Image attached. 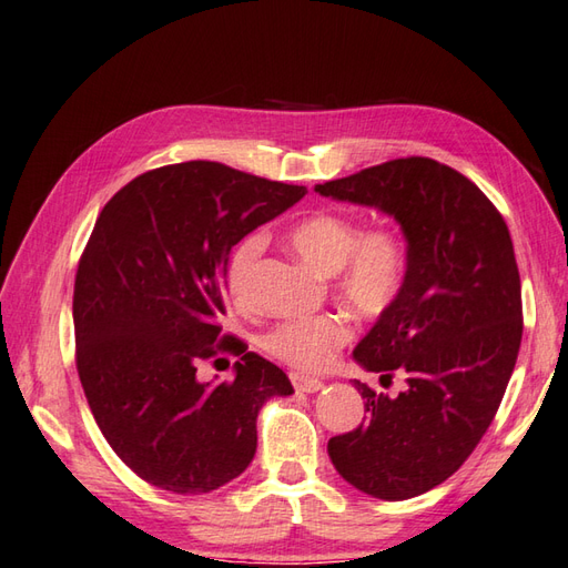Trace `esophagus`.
Segmentation results:
<instances>
[{
    "label": "esophagus",
    "mask_w": 568,
    "mask_h": 568,
    "mask_svg": "<svg viewBox=\"0 0 568 568\" xmlns=\"http://www.w3.org/2000/svg\"><path fill=\"white\" fill-rule=\"evenodd\" d=\"M292 384L301 394H316V390L323 388L321 379H313V376H304V374H292Z\"/></svg>",
    "instance_id": "1"
}]
</instances>
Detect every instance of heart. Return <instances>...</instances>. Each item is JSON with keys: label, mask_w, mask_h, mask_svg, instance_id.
<instances>
[{"label": "heart", "mask_w": 568, "mask_h": 568, "mask_svg": "<svg viewBox=\"0 0 568 568\" xmlns=\"http://www.w3.org/2000/svg\"><path fill=\"white\" fill-rule=\"evenodd\" d=\"M296 255L323 276H335V294L362 318H382L396 304L408 276V252L390 229L359 231L337 213H311L288 233ZM264 237H243L225 264V286L235 301L247 292V276L260 257ZM352 337V325L339 313L288 318L260 335L262 349L296 369L318 372L335 359V352Z\"/></svg>", "instance_id": "obj_1"}]
</instances>
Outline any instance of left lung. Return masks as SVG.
Masks as SVG:
<instances>
[{"instance_id": "obj_1", "label": "left lung", "mask_w": 568, "mask_h": 568, "mask_svg": "<svg viewBox=\"0 0 568 568\" xmlns=\"http://www.w3.org/2000/svg\"><path fill=\"white\" fill-rule=\"evenodd\" d=\"M321 196L369 206L400 225L408 276L398 301L352 357L398 396L355 379L367 420L331 437L337 474L382 500L439 486L488 430L523 339L520 274L508 225L474 182L430 158H400L316 184Z\"/></svg>"}]
</instances>
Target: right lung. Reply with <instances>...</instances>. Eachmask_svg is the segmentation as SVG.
I'll return each instance as SVG.
<instances>
[{
  "instance_id": "add662e5",
  "label": "right lung",
  "mask_w": 568,
  "mask_h": 568,
  "mask_svg": "<svg viewBox=\"0 0 568 568\" xmlns=\"http://www.w3.org/2000/svg\"><path fill=\"white\" fill-rule=\"evenodd\" d=\"M306 186L192 160L125 184L99 213L74 276L78 372L99 430L125 466L162 490L211 494L257 449V413L292 396L288 376L241 339H221L225 264ZM243 354L233 383L195 364ZM219 362V359H216Z\"/></svg>"
}]
</instances>
